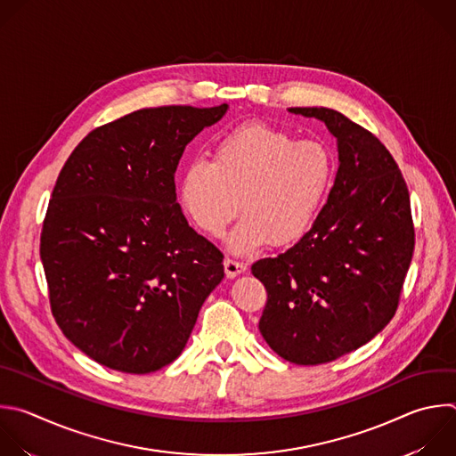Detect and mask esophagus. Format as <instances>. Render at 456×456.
Wrapping results in <instances>:
<instances>
[{"label": "esophagus", "instance_id": "34e87169", "mask_svg": "<svg viewBox=\"0 0 456 456\" xmlns=\"http://www.w3.org/2000/svg\"><path fill=\"white\" fill-rule=\"evenodd\" d=\"M224 268H225L227 277H236V275H240L241 272H245V265H243L241 261H236V259H231V257H225Z\"/></svg>", "mask_w": 456, "mask_h": 456}]
</instances>
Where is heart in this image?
I'll return each instance as SVG.
<instances>
[{
  "label": "heart",
  "instance_id": "b5f03b06",
  "mask_svg": "<svg viewBox=\"0 0 456 456\" xmlns=\"http://www.w3.org/2000/svg\"><path fill=\"white\" fill-rule=\"evenodd\" d=\"M337 179L335 150L321 139H297L268 123L250 121L222 134L211 159L186 165L177 200L204 234L227 236L231 252L247 256L268 245H291L317 222Z\"/></svg>",
  "mask_w": 456,
  "mask_h": 456
}]
</instances>
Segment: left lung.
Masks as SVG:
<instances>
[{"label":"left lung","mask_w":456,"mask_h":456,"mask_svg":"<svg viewBox=\"0 0 456 456\" xmlns=\"http://www.w3.org/2000/svg\"><path fill=\"white\" fill-rule=\"evenodd\" d=\"M322 121L338 172L314 227L277 257L252 265L268 293L259 333L297 365L333 362L392 321L415 234L406 183L381 141L338 110L291 107Z\"/></svg>","instance_id":"obj_1"}]
</instances>
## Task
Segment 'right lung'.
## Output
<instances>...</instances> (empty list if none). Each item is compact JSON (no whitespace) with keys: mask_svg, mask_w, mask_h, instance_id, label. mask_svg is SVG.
I'll list each match as a JSON object with an SVG mask.
<instances>
[{"mask_svg":"<svg viewBox=\"0 0 456 456\" xmlns=\"http://www.w3.org/2000/svg\"><path fill=\"white\" fill-rule=\"evenodd\" d=\"M227 109L130 112L89 132L61 170L41 261L59 328L100 365L148 374L172 363L224 279L222 252L177 204L175 172Z\"/></svg>","mask_w":456,"mask_h":456,"instance_id":"1","label":"right lung"}]
</instances>
